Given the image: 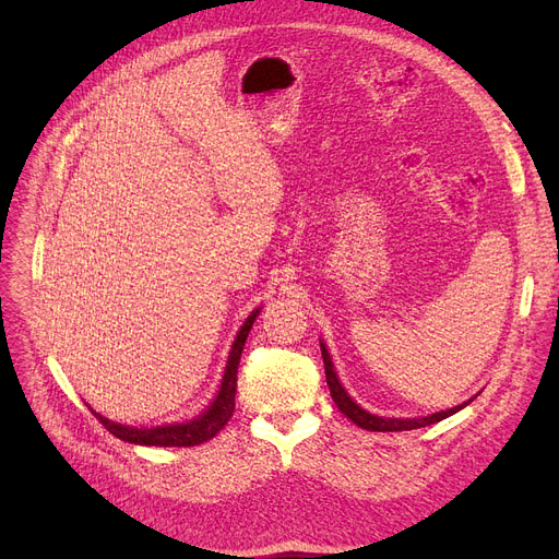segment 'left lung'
<instances>
[{
    "instance_id": "8db88e82",
    "label": "left lung",
    "mask_w": 559,
    "mask_h": 559,
    "mask_svg": "<svg viewBox=\"0 0 559 559\" xmlns=\"http://www.w3.org/2000/svg\"><path fill=\"white\" fill-rule=\"evenodd\" d=\"M321 352H323V362H325V376H328V384H330V391H332V397L336 407L352 420L356 423L360 429H367V431H412V429H420V427H427V425H433V423H440L449 416H453L455 412H460L462 407H466L468 403L464 405H457L453 409H447V412H438L433 416H427V418H407V420H401V418H382V416H373L365 409H360L352 397L347 395V391L343 389V384L338 382L336 378V371H334V365H332V358L325 349V345L321 343Z\"/></svg>"
}]
</instances>
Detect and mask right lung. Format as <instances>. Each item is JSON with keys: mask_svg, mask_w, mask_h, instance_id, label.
<instances>
[{"mask_svg": "<svg viewBox=\"0 0 559 559\" xmlns=\"http://www.w3.org/2000/svg\"><path fill=\"white\" fill-rule=\"evenodd\" d=\"M261 309H254L248 321L243 323L241 332L236 334V341L231 345L227 365H225V373L221 380V389L214 397V403L210 405V409L199 416L197 420H190L186 425H168V427H152V429H134V427H123L117 423H110L108 418L99 416L97 412L95 418L119 440L123 442H132V444H145V447H194L201 442L212 440L223 427L225 423L231 418L234 414V395H236V371H238V360H241L243 354V345L248 341V334L257 321Z\"/></svg>", "mask_w": 559, "mask_h": 559, "instance_id": "obj_1", "label": "right lung"}]
</instances>
